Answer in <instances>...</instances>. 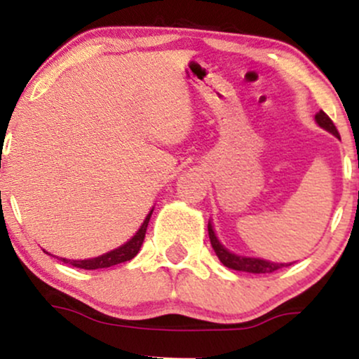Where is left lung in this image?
Returning <instances> with one entry per match:
<instances>
[{
  "instance_id": "left-lung-1",
  "label": "left lung",
  "mask_w": 359,
  "mask_h": 359,
  "mask_svg": "<svg viewBox=\"0 0 359 359\" xmlns=\"http://www.w3.org/2000/svg\"><path fill=\"white\" fill-rule=\"evenodd\" d=\"M316 123L319 125L323 130L327 131V133L334 135L337 140L339 138V133H337L334 123L329 119L327 114L324 111H319L316 114ZM208 231H209V240H211L212 250L216 253V257L219 258V262L224 266L231 270H238V271H246V273H273L283 266L292 265V263H278V262H270V259H263V258H255V257H243V255H236L233 251H229L222 245L219 238H217L216 231H214V226L212 222H208Z\"/></svg>"
}]
</instances>
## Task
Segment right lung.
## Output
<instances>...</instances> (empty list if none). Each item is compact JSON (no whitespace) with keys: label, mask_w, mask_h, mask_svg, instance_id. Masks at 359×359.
Here are the masks:
<instances>
[{"label":"right lung","mask_w":359,"mask_h":359,"mask_svg":"<svg viewBox=\"0 0 359 359\" xmlns=\"http://www.w3.org/2000/svg\"><path fill=\"white\" fill-rule=\"evenodd\" d=\"M151 212H154V208L150 209V212L147 214V217L143 219L142 226L138 228V231L133 234L126 243H123L118 248L108 251V253H102L100 257L94 258H84V259H67V258H59L64 263H69V265L76 266V269H84V270H100V269H109V266L118 265V263H125L133 259L138 255L140 248H142L143 240H145V233L148 228V221H150ZM43 253L50 255L48 251L43 250Z\"/></svg>","instance_id":"1"}]
</instances>
